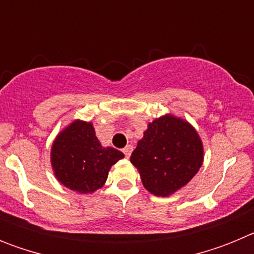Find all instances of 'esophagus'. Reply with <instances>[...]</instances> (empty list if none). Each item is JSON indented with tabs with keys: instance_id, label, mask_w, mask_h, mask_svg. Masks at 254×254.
Here are the masks:
<instances>
[{
	"instance_id": "esophagus-1",
	"label": "esophagus",
	"mask_w": 254,
	"mask_h": 254,
	"mask_svg": "<svg viewBox=\"0 0 254 254\" xmlns=\"http://www.w3.org/2000/svg\"><path fill=\"white\" fill-rule=\"evenodd\" d=\"M132 150H133V146H132V145H127V146L122 150L123 154L126 155V158H129V155H131Z\"/></svg>"
}]
</instances>
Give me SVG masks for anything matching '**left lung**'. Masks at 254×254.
I'll return each mask as SVG.
<instances>
[{"label": "left lung", "instance_id": "obj_1", "mask_svg": "<svg viewBox=\"0 0 254 254\" xmlns=\"http://www.w3.org/2000/svg\"><path fill=\"white\" fill-rule=\"evenodd\" d=\"M203 161V146L196 129L170 114L149 123L131 155L143 187L167 197L196 176Z\"/></svg>", "mask_w": 254, "mask_h": 254}]
</instances>
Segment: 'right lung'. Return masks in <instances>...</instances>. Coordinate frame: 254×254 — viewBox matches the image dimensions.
<instances>
[{"label": "right lung", "mask_w": 254, "mask_h": 254, "mask_svg": "<svg viewBox=\"0 0 254 254\" xmlns=\"http://www.w3.org/2000/svg\"><path fill=\"white\" fill-rule=\"evenodd\" d=\"M125 155L103 147L90 122L75 121L57 136L51 150L52 168L58 181L80 193H93L104 186L112 165Z\"/></svg>", "instance_id": "add662e5"}]
</instances>
